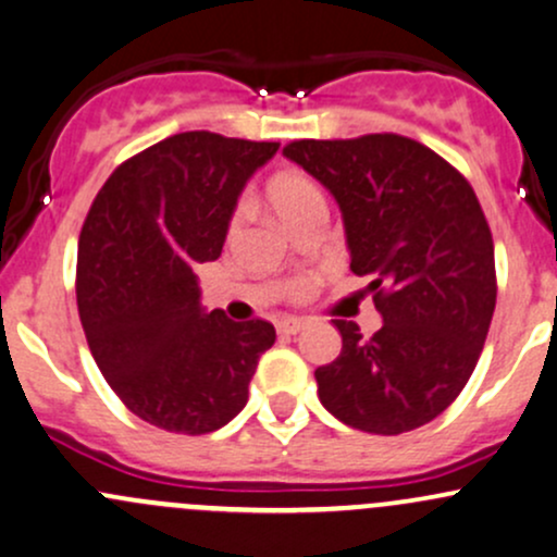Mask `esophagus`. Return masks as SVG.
Instances as JSON below:
<instances>
[{
	"label": "esophagus",
	"instance_id": "obj_1",
	"mask_svg": "<svg viewBox=\"0 0 557 557\" xmlns=\"http://www.w3.org/2000/svg\"><path fill=\"white\" fill-rule=\"evenodd\" d=\"M276 329L281 334H299V331L305 329V321H299V318H281L276 323Z\"/></svg>",
	"mask_w": 557,
	"mask_h": 557
}]
</instances>
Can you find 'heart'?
Listing matches in <instances>:
<instances>
[{"instance_id": "obj_1", "label": "heart", "mask_w": 557, "mask_h": 557, "mask_svg": "<svg viewBox=\"0 0 557 557\" xmlns=\"http://www.w3.org/2000/svg\"><path fill=\"white\" fill-rule=\"evenodd\" d=\"M268 202H271L273 212H276L286 226H292L299 218L310 215V212L326 210V197H323L321 186H318L310 176L297 171L278 173V176L271 178V184H268ZM242 221H245V208H236L228 223L231 236L239 231ZM295 292L297 295L305 292V284H297Z\"/></svg>"}]
</instances>
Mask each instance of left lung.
<instances>
[{"instance_id": "8db88e82", "label": "left lung", "mask_w": 557, "mask_h": 557, "mask_svg": "<svg viewBox=\"0 0 557 557\" xmlns=\"http://www.w3.org/2000/svg\"><path fill=\"white\" fill-rule=\"evenodd\" d=\"M284 154L336 199L349 268L371 278L384 318L371 339L336 318L342 352L315 371L323 408L384 436L434 421L471 379L497 299L495 245L471 184L397 134L299 139Z\"/></svg>"}]
</instances>
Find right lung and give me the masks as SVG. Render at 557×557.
I'll list each match as a JSON object with an SVG mask.
<instances>
[{"mask_svg":"<svg viewBox=\"0 0 557 557\" xmlns=\"http://www.w3.org/2000/svg\"><path fill=\"white\" fill-rule=\"evenodd\" d=\"M278 141L186 131L117 165L78 239L76 297L99 371L134 416L210 434L242 413L268 321L205 312L197 268L221 258L242 189Z\"/></svg>","mask_w":557,"mask_h":557,"instance_id":"right-lung-1","label":"right lung"}]
</instances>
